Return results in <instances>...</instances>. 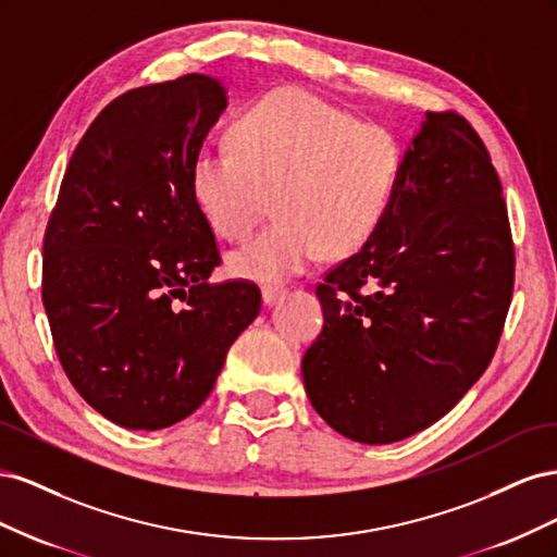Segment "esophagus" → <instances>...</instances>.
I'll list each match as a JSON object with an SVG mask.
<instances>
[{
    "label": "esophagus",
    "instance_id": "34e87169",
    "mask_svg": "<svg viewBox=\"0 0 557 557\" xmlns=\"http://www.w3.org/2000/svg\"><path fill=\"white\" fill-rule=\"evenodd\" d=\"M285 293H288V290H285L283 285H264V288H262V301H264V305L272 307V305H276L278 299L285 297Z\"/></svg>",
    "mask_w": 557,
    "mask_h": 557
}]
</instances>
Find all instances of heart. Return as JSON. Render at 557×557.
<instances>
[{"label": "heart", "instance_id": "b5f03b06", "mask_svg": "<svg viewBox=\"0 0 557 557\" xmlns=\"http://www.w3.org/2000/svg\"><path fill=\"white\" fill-rule=\"evenodd\" d=\"M404 170L397 134L325 102L281 88L252 102L230 129V146H205L190 193L209 225L239 242L274 195L278 221L230 256L232 272L267 285L320 258L364 246L393 207Z\"/></svg>", "mask_w": 557, "mask_h": 557}]
</instances>
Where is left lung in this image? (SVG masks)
<instances>
[{"mask_svg": "<svg viewBox=\"0 0 557 557\" xmlns=\"http://www.w3.org/2000/svg\"><path fill=\"white\" fill-rule=\"evenodd\" d=\"M513 272L491 153L460 113L428 111L381 227L315 285L325 325L301 379L318 416L360 444L436 423L491 364Z\"/></svg>", "mask_w": 557, "mask_h": 557, "instance_id": "1", "label": "left lung"}]
</instances>
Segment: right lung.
I'll return each mask as SVG.
<instances>
[{"label": "right lung", "mask_w": 557, "mask_h": 557, "mask_svg": "<svg viewBox=\"0 0 557 557\" xmlns=\"http://www.w3.org/2000/svg\"><path fill=\"white\" fill-rule=\"evenodd\" d=\"M227 107L211 76L134 88L99 113L66 164L44 237L41 299L64 374L111 423L162 430L205 401L260 313L221 264L190 166Z\"/></svg>", "instance_id": "1"}]
</instances>
